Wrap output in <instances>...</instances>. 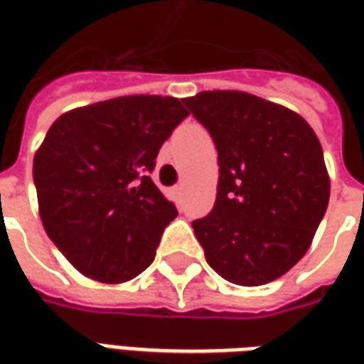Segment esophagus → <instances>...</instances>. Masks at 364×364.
<instances>
[{"label":"esophagus","mask_w":364,"mask_h":364,"mask_svg":"<svg viewBox=\"0 0 364 364\" xmlns=\"http://www.w3.org/2000/svg\"><path fill=\"white\" fill-rule=\"evenodd\" d=\"M183 191H185V185H177V187H173V193H175V195H177V197L181 195Z\"/></svg>","instance_id":"34e87169"}]
</instances>
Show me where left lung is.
<instances>
[{
	"mask_svg": "<svg viewBox=\"0 0 364 364\" xmlns=\"http://www.w3.org/2000/svg\"><path fill=\"white\" fill-rule=\"evenodd\" d=\"M183 101L218 150L216 203L193 222L206 261L234 284H267L304 257L328 208L320 140L298 112L245 91Z\"/></svg>",
	"mask_w": 364,
	"mask_h": 364,
	"instance_id": "obj_1",
	"label": "left lung"
}]
</instances>
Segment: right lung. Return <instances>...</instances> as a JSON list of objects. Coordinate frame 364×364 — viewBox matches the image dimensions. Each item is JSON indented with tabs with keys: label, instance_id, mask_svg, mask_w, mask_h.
I'll return each mask as SVG.
<instances>
[{
	"label": "right lung",
	"instance_id": "obj_1",
	"mask_svg": "<svg viewBox=\"0 0 364 364\" xmlns=\"http://www.w3.org/2000/svg\"><path fill=\"white\" fill-rule=\"evenodd\" d=\"M187 114L177 97L124 95L72 109L48 128L33 161L38 214L87 279L120 284L150 267L177 208L148 173Z\"/></svg>",
	"mask_w": 364,
	"mask_h": 364
}]
</instances>
